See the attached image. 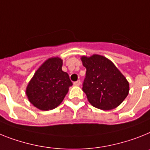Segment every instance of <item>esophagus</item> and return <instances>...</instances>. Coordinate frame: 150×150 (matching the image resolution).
<instances>
[{"label":"esophagus","instance_id":"esophagus-1","mask_svg":"<svg viewBox=\"0 0 150 150\" xmlns=\"http://www.w3.org/2000/svg\"><path fill=\"white\" fill-rule=\"evenodd\" d=\"M81 85V81H76L74 82V85H75V86H79V85Z\"/></svg>","mask_w":150,"mask_h":150}]
</instances>
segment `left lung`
Wrapping results in <instances>:
<instances>
[{
  "label": "left lung",
  "mask_w": 150,
  "mask_h": 150,
  "mask_svg": "<svg viewBox=\"0 0 150 150\" xmlns=\"http://www.w3.org/2000/svg\"><path fill=\"white\" fill-rule=\"evenodd\" d=\"M86 75L82 90L92 106L109 110L119 106L129 93V82L113 62L94 54L81 56Z\"/></svg>",
  "instance_id": "obj_1"
}]
</instances>
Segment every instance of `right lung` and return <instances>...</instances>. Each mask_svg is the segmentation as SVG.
<instances>
[{"label": "right lung", "mask_w": 150, "mask_h": 150, "mask_svg": "<svg viewBox=\"0 0 150 150\" xmlns=\"http://www.w3.org/2000/svg\"><path fill=\"white\" fill-rule=\"evenodd\" d=\"M62 60L59 57L48 59L35 72L26 87L30 102L40 110L57 108L72 85L67 72L62 71Z\"/></svg>", "instance_id": "right-lung-1"}]
</instances>
